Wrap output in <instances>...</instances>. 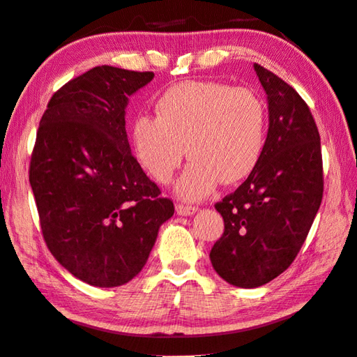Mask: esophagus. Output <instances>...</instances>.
<instances>
[{"label":"esophagus","instance_id":"esophagus-1","mask_svg":"<svg viewBox=\"0 0 357 357\" xmlns=\"http://www.w3.org/2000/svg\"><path fill=\"white\" fill-rule=\"evenodd\" d=\"M198 211V207L195 206H189V204H183L179 203L176 204V212L179 215H192V213H195Z\"/></svg>","mask_w":357,"mask_h":357}]
</instances>
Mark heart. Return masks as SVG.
<instances>
[{
    "label": "heart",
    "instance_id": "1",
    "mask_svg": "<svg viewBox=\"0 0 357 357\" xmlns=\"http://www.w3.org/2000/svg\"><path fill=\"white\" fill-rule=\"evenodd\" d=\"M267 140V109L251 89L217 81H185L162 93L156 116L134 120L135 156L159 184H168L187 153L178 183L184 199H201L222 183L250 176Z\"/></svg>",
    "mask_w": 357,
    "mask_h": 357
}]
</instances>
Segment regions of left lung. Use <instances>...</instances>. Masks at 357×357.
<instances>
[{
    "instance_id": "left-lung-1",
    "label": "left lung",
    "mask_w": 357,
    "mask_h": 357,
    "mask_svg": "<svg viewBox=\"0 0 357 357\" xmlns=\"http://www.w3.org/2000/svg\"><path fill=\"white\" fill-rule=\"evenodd\" d=\"M268 100V134L261 160L236 192L215 204L225 231L211 250L217 273L252 289L295 261L323 198V159L315 120L296 90L255 63Z\"/></svg>"
}]
</instances>
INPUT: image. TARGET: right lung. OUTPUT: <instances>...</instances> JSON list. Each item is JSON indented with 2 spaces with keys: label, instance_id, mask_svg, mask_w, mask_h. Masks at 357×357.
I'll return each instance as SVG.
<instances>
[{
  "label": "right lung",
  "instance_id": "right-lung-1",
  "mask_svg": "<svg viewBox=\"0 0 357 357\" xmlns=\"http://www.w3.org/2000/svg\"><path fill=\"white\" fill-rule=\"evenodd\" d=\"M153 77L90 68L51 96L37 129L29 183L43 241L90 286L116 287L139 275L174 213L132 156L125 128L128 96Z\"/></svg>",
  "mask_w": 357,
  "mask_h": 357
}]
</instances>
